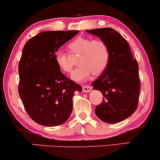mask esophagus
I'll use <instances>...</instances> for the list:
<instances>
[{"label": "esophagus", "mask_w": 160, "mask_h": 160, "mask_svg": "<svg viewBox=\"0 0 160 160\" xmlns=\"http://www.w3.org/2000/svg\"><path fill=\"white\" fill-rule=\"evenodd\" d=\"M91 89H92V88L90 86H84L83 88H82V90H83L84 92H90V90H91Z\"/></svg>", "instance_id": "esophagus-1"}]
</instances>
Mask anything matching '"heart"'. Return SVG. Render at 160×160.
<instances>
[{
  "mask_svg": "<svg viewBox=\"0 0 160 160\" xmlns=\"http://www.w3.org/2000/svg\"><path fill=\"white\" fill-rule=\"evenodd\" d=\"M71 56L79 55L77 64L79 65L72 73V78L76 82H84L90 76L101 74L107 68L110 60L108 46L101 39L92 40L88 37L79 36L68 44ZM55 62L59 69L65 73H70L73 68V62L68 53L57 51Z\"/></svg>",
  "mask_w": 160,
  "mask_h": 160,
  "instance_id": "obj_1",
  "label": "heart"
}]
</instances>
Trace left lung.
<instances>
[{
  "label": "left lung",
  "instance_id": "left-lung-1",
  "mask_svg": "<svg viewBox=\"0 0 160 160\" xmlns=\"http://www.w3.org/2000/svg\"><path fill=\"white\" fill-rule=\"evenodd\" d=\"M87 32L99 37L110 50L107 68L92 83L94 89L103 95V101L96 106L95 113L104 122L117 123L131 116L138 107L140 79L137 61L127 41L113 29Z\"/></svg>",
  "mask_w": 160,
  "mask_h": 160
}]
</instances>
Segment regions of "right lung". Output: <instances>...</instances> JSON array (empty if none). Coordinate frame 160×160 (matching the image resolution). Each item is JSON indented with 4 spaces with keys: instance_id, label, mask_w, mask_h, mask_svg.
I'll use <instances>...</instances> for the list:
<instances>
[{
    "instance_id": "add662e5",
    "label": "right lung",
    "mask_w": 160,
    "mask_h": 160,
    "mask_svg": "<svg viewBox=\"0 0 160 160\" xmlns=\"http://www.w3.org/2000/svg\"><path fill=\"white\" fill-rule=\"evenodd\" d=\"M79 31H47L31 38L19 61L18 92L26 111L36 123L60 125L70 117L74 92L82 91L61 72L55 53Z\"/></svg>"
}]
</instances>
